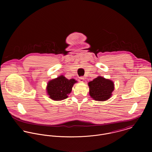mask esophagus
<instances>
[{
  "label": "esophagus",
  "mask_w": 152,
  "mask_h": 152,
  "mask_svg": "<svg viewBox=\"0 0 152 152\" xmlns=\"http://www.w3.org/2000/svg\"><path fill=\"white\" fill-rule=\"evenodd\" d=\"M84 78L83 77H80V82H83L84 81Z\"/></svg>",
  "instance_id": "obj_1"
}]
</instances>
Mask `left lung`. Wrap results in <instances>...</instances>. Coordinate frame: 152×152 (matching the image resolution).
<instances>
[{"mask_svg":"<svg viewBox=\"0 0 152 152\" xmlns=\"http://www.w3.org/2000/svg\"><path fill=\"white\" fill-rule=\"evenodd\" d=\"M89 95L94 99L104 101L108 99L114 90L113 83L102 77H98L88 83Z\"/></svg>","mask_w":152,"mask_h":152,"instance_id":"1","label":"left lung"}]
</instances>
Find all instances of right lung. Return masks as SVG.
<instances>
[{
  "mask_svg": "<svg viewBox=\"0 0 152 152\" xmlns=\"http://www.w3.org/2000/svg\"><path fill=\"white\" fill-rule=\"evenodd\" d=\"M77 81L74 79L68 80L63 75L48 82L47 91L50 98L55 101L65 99L71 92L73 85Z\"/></svg>",
  "mask_w": 152,
  "mask_h": 152,
  "instance_id": "add662e5",
  "label": "right lung"
}]
</instances>
